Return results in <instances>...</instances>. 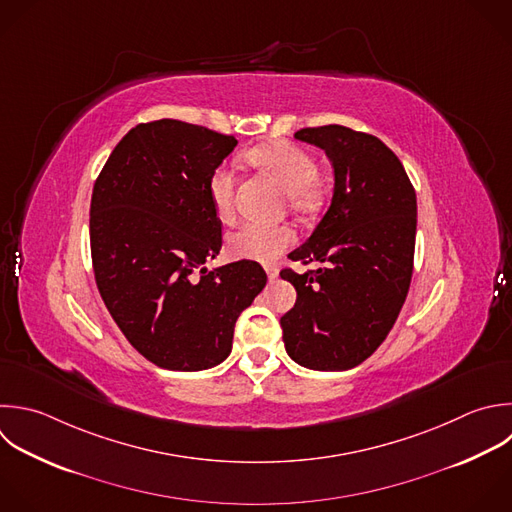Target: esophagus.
<instances>
[{"label": "esophagus", "instance_id": "esophagus-1", "mask_svg": "<svg viewBox=\"0 0 512 512\" xmlns=\"http://www.w3.org/2000/svg\"><path fill=\"white\" fill-rule=\"evenodd\" d=\"M264 270H266V274H268V280H276V278H278V268H276L274 264H266Z\"/></svg>", "mask_w": 512, "mask_h": 512}]
</instances>
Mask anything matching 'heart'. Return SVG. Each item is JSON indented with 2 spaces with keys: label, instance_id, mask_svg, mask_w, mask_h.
<instances>
[{
  "label": "heart",
  "instance_id": "1",
  "mask_svg": "<svg viewBox=\"0 0 512 512\" xmlns=\"http://www.w3.org/2000/svg\"><path fill=\"white\" fill-rule=\"evenodd\" d=\"M246 160L252 166L270 174L288 192V206L294 212H308L318 204V162L304 148L292 142L278 140L252 148L246 154ZM234 186V174L224 166L216 168L208 180V196L212 210L224 222L230 220L234 214ZM292 242L294 234L284 224L246 222L228 234L226 252L234 260L272 262Z\"/></svg>",
  "mask_w": 512,
  "mask_h": 512
}]
</instances>
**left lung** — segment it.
<instances>
[{
    "instance_id": "1",
    "label": "left lung",
    "mask_w": 512,
    "mask_h": 512,
    "mask_svg": "<svg viewBox=\"0 0 512 512\" xmlns=\"http://www.w3.org/2000/svg\"><path fill=\"white\" fill-rule=\"evenodd\" d=\"M294 138L326 152L334 194L290 260L320 264L280 276L296 304L280 318L290 358L312 370H348L388 336L406 300L416 238V194L402 162L376 136L346 126L302 128Z\"/></svg>"
}]
</instances>
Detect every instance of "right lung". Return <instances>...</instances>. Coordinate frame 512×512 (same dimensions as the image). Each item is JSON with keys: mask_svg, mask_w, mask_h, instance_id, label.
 <instances>
[{"mask_svg": "<svg viewBox=\"0 0 512 512\" xmlns=\"http://www.w3.org/2000/svg\"><path fill=\"white\" fill-rule=\"evenodd\" d=\"M236 144L180 120L138 124L94 184L98 290L128 342L160 368L194 372L226 360L238 316L266 286L258 262L202 268L222 248L208 180Z\"/></svg>", "mask_w": 512, "mask_h": 512, "instance_id": "obj_1", "label": "right lung"}]
</instances>
